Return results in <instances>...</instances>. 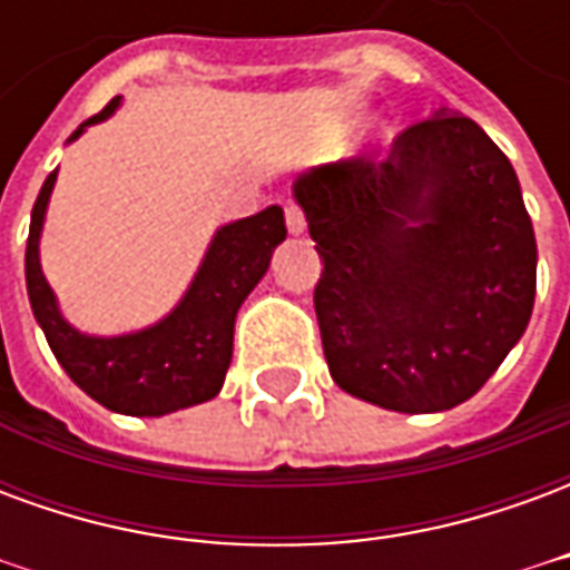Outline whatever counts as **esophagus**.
<instances>
[{
  "label": "esophagus",
  "mask_w": 570,
  "mask_h": 570,
  "mask_svg": "<svg viewBox=\"0 0 570 570\" xmlns=\"http://www.w3.org/2000/svg\"><path fill=\"white\" fill-rule=\"evenodd\" d=\"M284 213H286V228H289V235H302V232H305V210H302V207H298L296 200H286V207H284Z\"/></svg>",
  "instance_id": "obj_1"
}]
</instances>
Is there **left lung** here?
<instances>
[{
    "mask_svg": "<svg viewBox=\"0 0 570 570\" xmlns=\"http://www.w3.org/2000/svg\"><path fill=\"white\" fill-rule=\"evenodd\" d=\"M296 198L323 259L314 311L335 384L394 412L476 394L538 289L531 216L489 134L442 109L400 130L387 158L311 170Z\"/></svg>",
    "mask_w": 570,
    "mask_h": 570,
    "instance_id": "obj_1",
    "label": "left lung"
}]
</instances>
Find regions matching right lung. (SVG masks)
<instances>
[{
	"label": "right lung",
	"mask_w": 570,
	"mask_h": 570,
	"mask_svg": "<svg viewBox=\"0 0 570 570\" xmlns=\"http://www.w3.org/2000/svg\"><path fill=\"white\" fill-rule=\"evenodd\" d=\"M118 100L121 97L109 100L97 116L79 125L69 140H76L94 121L112 116ZM55 179L57 170H51L32 204L27 293L57 363L91 400L121 415H167L213 400L232 363L237 308L268 272L274 247L286 237L284 210L268 207L219 228L195 284L167 321L137 335L94 338L76 333L60 317L55 293L39 268V232Z\"/></svg>",
	"instance_id": "add662e5"
}]
</instances>
